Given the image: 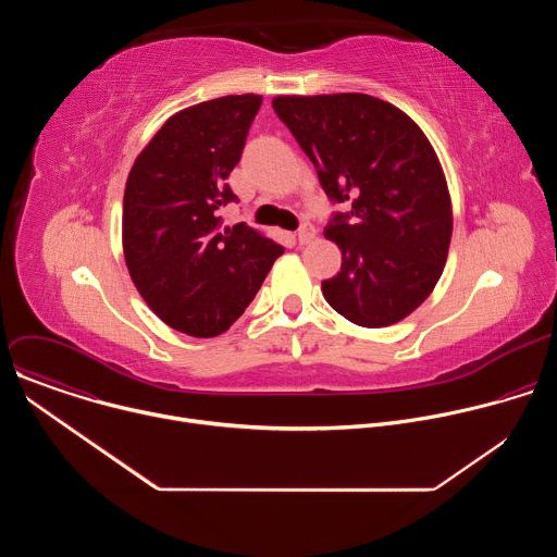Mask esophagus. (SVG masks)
I'll list each match as a JSON object with an SVG mask.
<instances>
[{
    "label": "esophagus",
    "instance_id": "1",
    "mask_svg": "<svg viewBox=\"0 0 557 557\" xmlns=\"http://www.w3.org/2000/svg\"><path fill=\"white\" fill-rule=\"evenodd\" d=\"M314 235H317L314 226H312V224H308V222H304V224L299 226V231H297V240H299L301 245H308V243H312V240H314Z\"/></svg>",
    "mask_w": 557,
    "mask_h": 557
}]
</instances>
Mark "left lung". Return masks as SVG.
I'll use <instances>...</instances> for the list:
<instances>
[{
    "label": "left lung",
    "instance_id": "obj_1",
    "mask_svg": "<svg viewBox=\"0 0 557 557\" xmlns=\"http://www.w3.org/2000/svg\"><path fill=\"white\" fill-rule=\"evenodd\" d=\"M337 211L324 235L342 271L322 282L348 322L381 329L406 320L434 290L451 240V200L438 156L399 108L370 95L275 97Z\"/></svg>",
    "mask_w": 557,
    "mask_h": 557
}]
</instances>
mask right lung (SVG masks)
<instances>
[{"mask_svg":"<svg viewBox=\"0 0 557 557\" xmlns=\"http://www.w3.org/2000/svg\"><path fill=\"white\" fill-rule=\"evenodd\" d=\"M260 95H231L176 112L136 156L123 196L129 277L161 320L215 337L245 312L284 253L245 222L222 226Z\"/></svg>","mask_w":557,"mask_h":557,"instance_id":"add662e5","label":"right lung"}]
</instances>
